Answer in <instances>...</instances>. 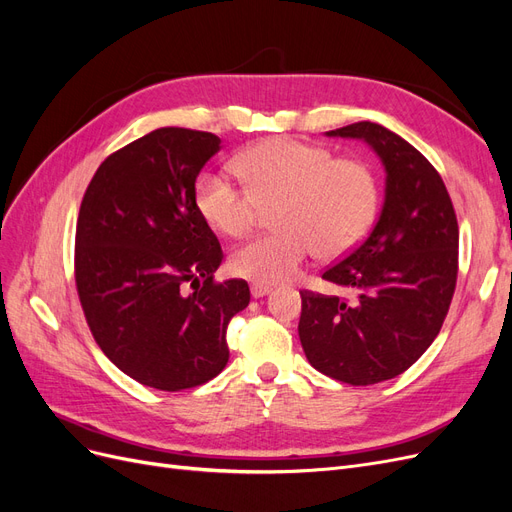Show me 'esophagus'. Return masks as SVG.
Segmentation results:
<instances>
[{
  "mask_svg": "<svg viewBox=\"0 0 512 512\" xmlns=\"http://www.w3.org/2000/svg\"><path fill=\"white\" fill-rule=\"evenodd\" d=\"M269 292H271V286H265V284H252V297H254V299L267 297Z\"/></svg>",
  "mask_w": 512,
  "mask_h": 512,
  "instance_id": "1",
  "label": "esophagus"
}]
</instances>
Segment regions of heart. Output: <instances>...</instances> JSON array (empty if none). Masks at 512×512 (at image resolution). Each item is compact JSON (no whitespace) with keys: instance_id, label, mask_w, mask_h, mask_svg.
<instances>
[{"instance_id":"obj_1","label":"heart","mask_w":512,"mask_h":512,"mask_svg":"<svg viewBox=\"0 0 512 512\" xmlns=\"http://www.w3.org/2000/svg\"><path fill=\"white\" fill-rule=\"evenodd\" d=\"M246 185L220 170L198 177L194 203L205 222L226 237L250 230L262 207L273 209L280 228L258 235L230 254L235 275L256 284L286 282L307 258L339 256L359 243L378 211V181L359 160L335 158L327 147L271 138L232 162Z\"/></svg>"}]
</instances>
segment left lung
I'll list each match as a JSON object with an SVG mask.
<instances>
[{
  "mask_svg": "<svg viewBox=\"0 0 512 512\" xmlns=\"http://www.w3.org/2000/svg\"><path fill=\"white\" fill-rule=\"evenodd\" d=\"M327 136L363 141L384 166V203L367 239L322 280L339 294L301 292V346L320 374L367 386L414 365L440 333L457 282L451 196L421 151L380 123Z\"/></svg>",
  "mask_w": 512,
  "mask_h": 512,
  "instance_id": "left-lung-1",
  "label": "left lung"
}]
</instances>
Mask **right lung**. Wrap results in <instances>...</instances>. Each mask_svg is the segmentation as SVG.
Returning a JSON list of instances; mask_svg holds the SVG:
<instances>
[{"label":"right lung","mask_w":512,"mask_h":512,"mask_svg":"<svg viewBox=\"0 0 512 512\" xmlns=\"http://www.w3.org/2000/svg\"><path fill=\"white\" fill-rule=\"evenodd\" d=\"M220 143L185 128L141 136L100 164L76 222L89 329L123 374L158 391L218 376L228 322L250 303L245 280L213 282L224 254L194 203L196 177Z\"/></svg>","instance_id":"obj_1"}]
</instances>
